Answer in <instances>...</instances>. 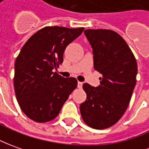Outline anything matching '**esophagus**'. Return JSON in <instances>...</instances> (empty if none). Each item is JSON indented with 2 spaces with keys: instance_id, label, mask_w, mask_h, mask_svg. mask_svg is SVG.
Here are the masks:
<instances>
[{
  "instance_id": "34e87169",
  "label": "esophagus",
  "mask_w": 149,
  "mask_h": 149,
  "mask_svg": "<svg viewBox=\"0 0 149 149\" xmlns=\"http://www.w3.org/2000/svg\"><path fill=\"white\" fill-rule=\"evenodd\" d=\"M77 87L79 88H82V87H83V83H82V82H78Z\"/></svg>"
}]
</instances>
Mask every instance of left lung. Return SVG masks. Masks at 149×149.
Instances as JSON below:
<instances>
[{"mask_svg":"<svg viewBox=\"0 0 149 149\" xmlns=\"http://www.w3.org/2000/svg\"><path fill=\"white\" fill-rule=\"evenodd\" d=\"M92 48L94 69L101 74L100 84L83 85L87 99L80 104L84 123L90 127H110L127 110L136 84L137 63L120 35L105 29L85 30Z\"/></svg>","mask_w":149,"mask_h":149,"instance_id":"1","label":"left lung"}]
</instances>
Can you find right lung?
Wrapping results in <instances>:
<instances>
[{
	"instance_id": "1",
	"label": "right lung",
	"mask_w": 149,
	"mask_h": 149,
	"mask_svg": "<svg viewBox=\"0 0 149 149\" xmlns=\"http://www.w3.org/2000/svg\"><path fill=\"white\" fill-rule=\"evenodd\" d=\"M84 27L46 26L29 38L14 64V91L18 104L36 123L54 119L76 88L75 78H64L53 70L63 61L66 46Z\"/></svg>"
}]
</instances>
